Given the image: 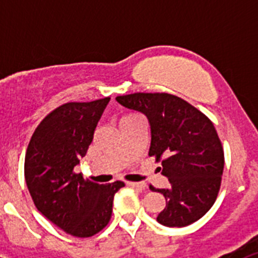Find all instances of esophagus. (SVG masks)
I'll use <instances>...</instances> for the list:
<instances>
[{
	"instance_id": "esophagus-1",
	"label": "esophagus",
	"mask_w": 258,
	"mask_h": 258,
	"mask_svg": "<svg viewBox=\"0 0 258 258\" xmlns=\"http://www.w3.org/2000/svg\"><path fill=\"white\" fill-rule=\"evenodd\" d=\"M126 184L127 186H132V187L141 188V190H143L146 187V184L143 182H126Z\"/></svg>"
}]
</instances>
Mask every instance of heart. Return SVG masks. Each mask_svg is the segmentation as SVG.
I'll return each mask as SVG.
<instances>
[{"instance_id":"1","label":"heart","mask_w":258,"mask_h":258,"mask_svg":"<svg viewBox=\"0 0 258 258\" xmlns=\"http://www.w3.org/2000/svg\"><path fill=\"white\" fill-rule=\"evenodd\" d=\"M134 116H136V115H125L124 117L121 118V120H124V118H131V117H134Z\"/></svg>"}]
</instances>
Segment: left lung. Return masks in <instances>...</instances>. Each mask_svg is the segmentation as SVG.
I'll use <instances>...</instances> for the list:
<instances>
[{
	"label": "left lung",
	"instance_id": "8db88e82",
	"mask_svg": "<svg viewBox=\"0 0 258 258\" xmlns=\"http://www.w3.org/2000/svg\"><path fill=\"white\" fill-rule=\"evenodd\" d=\"M116 101L147 117L150 156L161 160L169 188H159L166 207L157 222L168 227L191 225L212 208L222 178L225 157L214 125L199 109L168 93H134Z\"/></svg>",
	"mask_w": 258,
	"mask_h": 258
}]
</instances>
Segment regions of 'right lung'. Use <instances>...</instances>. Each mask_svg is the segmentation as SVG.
Instances as JSON below:
<instances>
[{
	"instance_id": "1",
	"label": "right lung",
	"mask_w": 258,
	"mask_h": 258,
	"mask_svg": "<svg viewBox=\"0 0 258 258\" xmlns=\"http://www.w3.org/2000/svg\"><path fill=\"white\" fill-rule=\"evenodd\" d=\"M109 102H70L36 127L24 161L27 187L38 212L70 235L89 238L111 220L121 181L99 184L75 173L86 155L98 121Z\"/></svg>"
}]
</instances>
